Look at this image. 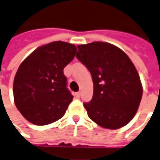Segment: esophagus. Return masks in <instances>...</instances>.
Masks as SVG:
<instances>
[{
  "mask_svg": "<svg viewBox=\"0 0 160 160\" xmlns=\"http://www.w3.org/2000/svg\"><path fill=\"white\" fill-rule=\"evenodd\" d=\"M80 95H81V93H80V92H77V93H75V97L77 98H80Z\"/></svg>",
  "mask_w": 160,
  "mask_h": 160,
  "instance_id": "34e87169",
  "label": "esophagus"
}]
</instances>
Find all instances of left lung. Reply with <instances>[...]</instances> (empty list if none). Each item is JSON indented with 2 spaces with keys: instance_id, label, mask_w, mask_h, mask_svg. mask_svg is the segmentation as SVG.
Masks as SVG:
<instances>
[{
  "instance_id": "left-lung-1",
  "label": "left lung",
  "mask_w": 160,
  "mask_h": 160,
  "mask_svg": "<svg viewBox=\"0 0 160 160\" xmlns=\"http://www.w3.org/2000/svg\"><path fill=\"white\" fill-rule=\"evenodd\" d=\"M76 57L93 79V98L83 103L88 117L107 129L128 124L142 96L140 78L130 58L121 49L104 42L78 45Z\"/></svg>"
}]
</instances>
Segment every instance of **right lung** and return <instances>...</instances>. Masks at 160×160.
I'll return each mask as SVG.
<instances>
[{
    "instance_id": "1",
    "label": "right lung",
    "mask_w": 160,
    "mask_h": 160,
    "mask_svg": "<svg viewBox=\"0 0 160 160\" xmlns=\"http://www.w3.org/2000/svg\"><path fill=\"white\" fill-rule=\"evenodd\" d=\"M77 47L55 41L38 48L19 66L13 82L18 110L38 126L58 121L73 98L63 70L75 56Z\"/></svg>"
}]
</instances>
